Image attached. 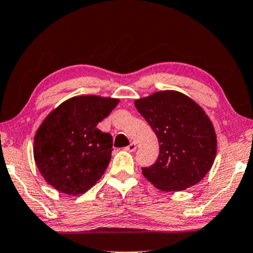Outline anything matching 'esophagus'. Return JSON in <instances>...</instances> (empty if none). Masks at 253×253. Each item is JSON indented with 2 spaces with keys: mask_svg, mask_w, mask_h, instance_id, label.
I'll use <instances>...</instances> for the list:
<instances>
[{
  "mask_svg": "<svg viewBox=\"0 0 253 253\" xmlns=\"http://www.w3.org/2000/svg\"><path fill=\"white\" fill-rule=\"evenodd\" d=\"M135 149H137V143L135 142H131L129 146L126 147V150L127 151H134Z\"/></svg>",
  "mask_w": 253,
  "mask_h": 253,
  "instance_id": "obj_1",
  "label": "esophagus"
}]
</instances>
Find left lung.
I'll return each instance as SVG.
<instances>
[{"label": "left lung", "mask_w": 253, "mask_h": 253, "mask_svg": "<svg viewBox=\"0 0 253 253\" xmlns=\"http://www.w3.org/2000/svg\"><path fill=\"white\" fill-rule=\"evenodd\" d=\"M134 105L156 133L157 161L142 174L162 191H181L199 183L216 157V132L205 111L182 92L163 90Z\"/></svg>", "instance_id": "obj_1"}]
</instances>
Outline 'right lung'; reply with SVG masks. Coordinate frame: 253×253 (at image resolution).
<instances>
[{"label": "right lung", "mask_w": 253, "mask_h": 253, "mask_svg": "<svg viewBox=\"0 0 253 253\" xmlns=\"http://www.w3.org/2000/svg\"><path fill=\"white\" fill-rule=\"evenodd\" d=\"M120 100L77 96L59 105L34 138V158L42 177L62 193L87 192L106 170L113 139L97 129Z\"/></svg>", "instance_id": "obj_1"}]
</instances>
